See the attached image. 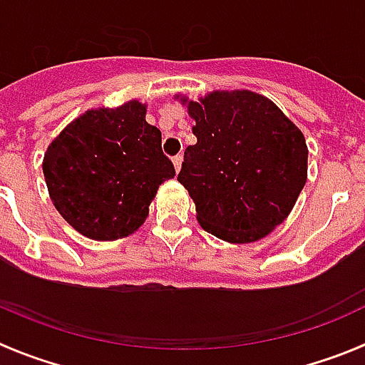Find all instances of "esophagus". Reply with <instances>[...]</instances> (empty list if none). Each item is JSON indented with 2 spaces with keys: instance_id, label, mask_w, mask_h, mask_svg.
<instances>
[{
  "instance_id": "34e87169",
  "label": "esophagus",
  "mask_w": 365,
  "mask_h": 365,
  "mask_svg": "<svg viewBox=\"0 0 365 365\" xmlns=\"http://www.w3.org/2000/svg\"><path fill=\"white\" fill-rule=\"evenodd\" d=\"M173 165H175V171H180V165H182V155L173 156Z\"/></svg>"
}]
</instances>
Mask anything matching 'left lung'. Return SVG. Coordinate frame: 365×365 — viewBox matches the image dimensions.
Masks as SVG:
<instances>
[{
  "label": "left lung",
  "mask_w": 365,
  "mask_h": 365,
  "mask_svg": "<svg viewBox=\"0 0 365 365\" xmlns=\"http://www.w3.org/2000/svg\"><path fill=\"white\" fill-rule=\"evenodd\" d=\"M195 121L177 177L197 222L225 242L263 239L289 216L308 179V145L284 111L248 89L180 96Z\"/></svg>",
  "instance_id": "left-lung-1"
}]
</instances>
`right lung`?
<instances>
[{"label": "right lung", "mask_w": 365, "mask_h": 365, "mask_svg": "<svg viewBox=\"0 0 365 365\" xmlns=\"http://www.w3.org/2000/svg\"><path fill=\"white\" fill-rule=\"evenodd\" d=\"M145 113L140 101L87 110L44 153L50 200L87 239L117 240L140 230L158 186L175 177L162 132Z\"/></svg>", "instance_id": "1"}]
</instances>
